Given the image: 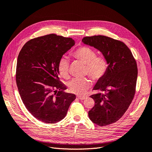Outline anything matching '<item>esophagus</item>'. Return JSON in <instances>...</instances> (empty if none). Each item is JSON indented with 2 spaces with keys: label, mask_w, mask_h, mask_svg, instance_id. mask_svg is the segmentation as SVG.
Segmentation results:
<instances>
[{
  "label": "esophagus",
  "mask_w": 152,
  "mask_h": 152,
  "mask_svg": "<svg viewBox=\"0 0 152 152\" xmlns=\"http://www.w3.org/2000/svg\"><path fill=\"white\" fill-rule=\"evenodd\" d=\"M77 98L80 100H84L86 98V96H77Z\"/></svg>",
  "instance_id": "esophagus-1"
}]
</instances>
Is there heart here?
<instances>
[{
    "label": "heart",
    "mask_w": 152,
    "mask_h": 152,
    "mask_svg": "<svg viewBox=\"0 0 152 152\" xmlns=\"http://www.w3.org/2000/svg\"><path fill=\"white\" fill-rule=\"evenodd\" d=\"M72 56L86 65V73L94 80H100L105 75L107 70V63L104 58L96 56L93 49L89 47L82 46L77 48L72 53ZM69 62L66 56H62L58 61V70L59 75L64 79H68ZM91 86V81L87 78L74 79L68 83V88L70 92L78 95H83Z\"/></svg>",
    "instance_id": "heart-1"
}]
</instances>
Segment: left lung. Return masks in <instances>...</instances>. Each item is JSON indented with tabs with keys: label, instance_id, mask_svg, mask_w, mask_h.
<instances>
[{
	"label": "left lung",
	"instance_id": "left-lung-1",
	"mask_svg": "<svg viewBox=\"0 0 152 152\" xmlns=\"http://www.w3.org/2000/svg\"><path fill=\"white\" fill-rule=\"evenodd\" d=\"M102 53L107 63L105 75L98 80L91 95L95 104L88 112L90 120L99 126L117 122L126 112L135 94L137 69L130 49L124 42L103 35L82 40Z\"/></svg>",
	"mask_w": 152,
	"mask_h": 152
}]
</instances>
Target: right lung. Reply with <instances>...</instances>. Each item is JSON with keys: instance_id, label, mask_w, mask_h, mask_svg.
I'll return each instance as SVG.
<instances>
[{"instance_id": "obj_1", "label": "right lung", "mask_w": 152, "mask_h": 152, "mask_svg": "<svg viewBox=\"0 0 152 152\" xmlns=\"http://www.w3.org/2000/svg\"><path fill=\"white\" fill-rule=\"evenodd\" d=\"M75 45L72 38L49 34L28 41L17 60L16 80L22 102L37 120L54 124L65 117L76 98L65 93L59 79L58 61Z\"/></svg>"}]
</instances>
